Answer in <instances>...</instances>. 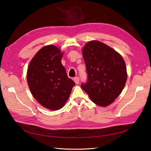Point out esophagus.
Segmentation results:
<instances>
[{
    "label": "esophagus",
    "instance_id": "1",
    "mask_svg": "<svg viewBox=\"0 0 151 151\" xmlns=\"http://www.w3.org/2000/svg\"><path fill=\"white\" fill-rule=\"evenodd\" d=\"M74 81H75V84H79V82H80V78H79V77H78V76H76V77L74 78Z\"/></svg>",
    "mask_w": 151,
    "mask_h": 151
}]
</instances>
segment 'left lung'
Masks as SVG:
<instances>
[{
    "mask_svg": "<svg viewBox=\"0 0 151 151\" xmlns=\"http://www.w3.org/2000/svg\"><path fill=\"white\" fill-rule=\"evenodd\" d=\"M82 56L88 81L81 87L95 104L107 106L121 94L126 84L124 61L114 49L97 40L85 45Z\"/></svg>",
    "mask_w": 151,
    "mask_h": 151,
    "instance_id": "8db88e82",
    "label": "left lung"
}]
</instances>
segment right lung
Returning <instances> with one entry per match:
<instances>
[{
  "mask_svg": "<svg viewBox=\"0 0 151 151\" xmlns=\"http://www.w3.org/2000/svg\"><path fill=\"white\" fill-rule=\"evenodd\" d=\"M62 56L59 48L52 45L45 46L35 54L27 70L32 95L41 105L51 110L63 106L75 85L61 62Z\"/></svg>",
  "mask_w": 151,
  "mask_h": 151,
  "instance_id": "1",
  "label": "right lung"
}]
</instances>
